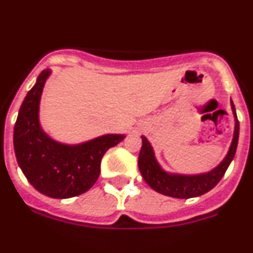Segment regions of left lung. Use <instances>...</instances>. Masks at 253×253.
Masks as SVG:
<instances>
[{
	"instance_id": "obj_1",
	"label": "left lung",
	"mask_w": 253,
	"mask_h": 253,
	"mask_svg": "<svg viewBox=\"0 0 253 253\" xmlns=\"http://www.w3.org/2000/svg\"><path fill=\"white\" fill-rule=\"evenodd\" d=\"M233 115H235V133H233L232 143L230 146L227 155L223 161L214 167L212 171L201 174H173L164 171L159 162L156 161L155 152L148 142L147 138L142 136V147L138 156V169L143 180L151 188L162 195L176 198H191L202 196L211 191L225 174L226 169L235 157L238 143V133H240V124L236 115L235 105L231 101Z\"/></svg>"
}]
</instances>
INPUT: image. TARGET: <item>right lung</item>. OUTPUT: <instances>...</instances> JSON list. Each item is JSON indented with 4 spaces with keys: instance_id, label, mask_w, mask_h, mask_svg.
Returning <instances> with one entry per match:
<instances>
[{
    "instance_id": "1",
    "label": "right lung",
    "mask_w": 253,
    "mask_h": 253,
    "mask_svg": "<svg viewBox=\"0 0 253 253\" xmlns=\"http://www.w3.org/2000/svg\"><path fill=\"white\" fill-rule=\"evenodd\" d=\"M49 73L48 68L40 73L36 84L21 105L13 131V147L18 166L39 192L52 198H70L94 185L106 151L126 136L105 134L81 145H63L48 137L40 125L39 108Z\"/></svg>"
}]
</instances>
